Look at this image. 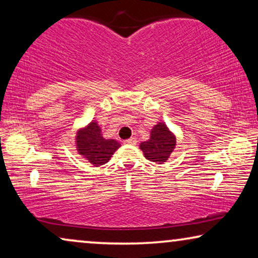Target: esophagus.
Instances as JSON below:
<instances>
[{
    "mask_svg": "<svg viewBox=\"0 0 258 258\" xmlns=\"http://www.w3.org/2000/svg\"><path fill=\"white\" fill-rule=\"evenodd\" d=\"M124 143H125L126 145H136V144H137V139H136V138H130V139L125 140Z\"/></svg>",
    "mask_w": 258,
    "mask_h": 258,
    "instance_id": "1",
    "label": "esophagus"
}]
</instances>
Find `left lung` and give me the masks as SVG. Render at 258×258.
<instances>
[{"label":"left lung","mask_w":258,"mask_h":258,"mask_svg":"<svg viewBox=\"0 0 258 258\" xmlns=\"http://www.w3.org/2000/svg\"><path fill=\"white\" fill-rule=\"evenodd\" d=\"M176 145L175 136L165 122H158L151 131V138L140 144L145 158L155 164H164L172 154Z\"/></svg>","instance_id":"8db88e82"}]
</instances>
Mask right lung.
Here are the masks:
<instances>
[{
  "label": "right lung",
  "instance_id": "obj_1",
  "mask_svg": "<svg viewBox=\"0 0 258 258\" xmlns=\"http://www.w3.org/2000/svg\"><path fill=\"white\" fill-rule=\"evenodd\" d=\"M76 146L79 155L86 159L94 167L108 162L120 144L114 139H105L97 121L92 120L88 126L78 130Z\"/></svg>",
  "mask_w": 258,
  "mask_h": 258
}]
</instances>
